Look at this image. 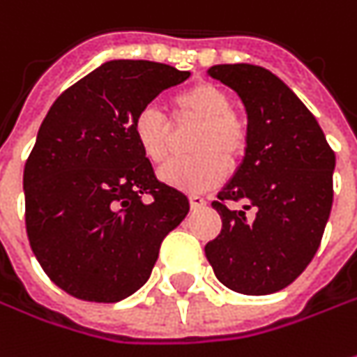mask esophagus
Returning a JSON list of instances; mask_svg holds the SVG:
<instances>
[{
    "mask_svg": "<svg viewBox=\"0 0 357 357\" xmlns=\"http://www.w3.org/2000/svg\"><path fill=\"white\" fill-rule=\"evenodd\" d=\"M205 199H203L202 195H190V205H191V209H197V207H203L205 205Z\"/></svg>",
    "mask_w": 357,
    "mask_h": 357,
    "instance_id": "34e87169",
    "label": "esophagus"
}]
</instances>
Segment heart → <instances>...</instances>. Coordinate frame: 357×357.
I'll list each match as a JSON object with an SVG mask.
<instances>
[{"label":"heart","mask_w":357,"mask_h":357,"mask_svg":"<svg viewBox=\"0 0 357 357\" xmlns=\"http://www.w3.org/2000/svg\"><path fill=\"white\" fill-rule=\"evenodd\" d=\"M231 98L215 84L199 82L185 89L174 98L179 118L199 122L193 140L197 155L169 162L160 176L162 179L185 191H203L217 185L225 178L228 164H235L245 152L247 134L231 112ZM134 140L152 164H162L169 152V124L155 108L146 106L134 118Z\"/></svg>","instance_id":"obj_1"}]
</instances>
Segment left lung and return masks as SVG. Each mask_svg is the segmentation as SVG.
I'll return each instance as SVG.
<instances>
[{
    "mask_svg": "<svg viewBox=\"0 0 357 357\" xmlns=\"http://www.w3.org/2000/svg\"><path fill=\"white\" fill-rule=\"evenodd\" d=\"M207 73L245 105L247 148L211 203L223 227L205 245V257L227 289L273 294L289 287L320 247L334 197L336 155L312 112L271 70L237 63ZM227 199L245 205L233 212Z\"/></svg>",
    "mask_w": 357,
    "mask_h": 357,
    "instance_id": "8db88e82",
    "label": "left lung"
}]
</instances>
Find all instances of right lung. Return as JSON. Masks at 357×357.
I'll return each mask as SVG.
<instances>
[{
	"mask_svg": "<svg viewBox=\"0 0 357 357\" xmlns=\"http://www.w3.org/2000/svg\"><path fill=\"white\" fill-rule=\"evenodd\" d=\"M188 77L152 61H108L49 108L23 169L25 225L47 277L70 296L128 298L188 215V197L158 181L132 132L142 108Z\"/></svg>",
	"mask_w": 357,
	"mask_h": 357,
	"instance_id": "1",
	"label": "right lung"
}]
</instances>
